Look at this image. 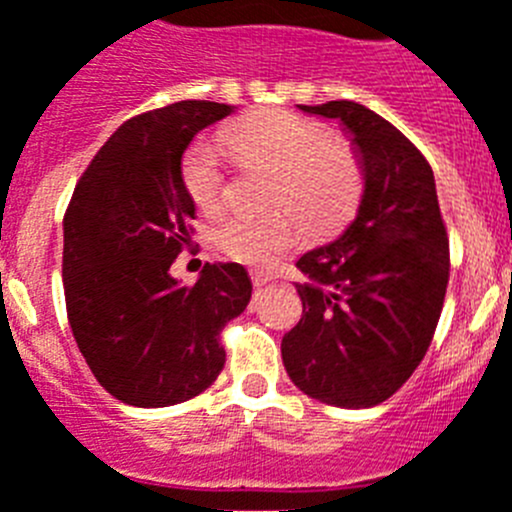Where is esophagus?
Segmentation results:
<instances>
[{
	"instance_id": "esophagus-1",
	"label": "esophagus",
	"mask_w": 512,
	"mask_h": 512,
	"mask_svg": "<svg viewBox=\"0 0 512 512\" xmlns=\"http://www.w3.org/2000/svg\"><path fill=\"white\" fill-rule=\"evenodd\" d=\"M270 280H272L270 272H262V270L252 272V285H255V288H265V285L270 283Z\"/></svg>"
}]
</instances>
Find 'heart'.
<instances>
[{"label":"heart","instance_id":"obj_1","mask_svg":"<svg viewBox=\"0 0 512 512\" xmlns=\"http://www.w3.org/2000/svg\"><path fill=\"white\" fill-rule=\"evenodd\" d=\"M224 148L245 166L272 174L267 217H227L214 227V242L232 260L252 267L272 262L298 245L300 227L310 237H331L356 214L364 194V169L351 148L331 141L321 123L290 111H262L229 126ZM191 202L214 214L224 202V171L209 141L191 146L184 159Z\"/></svg>","mask_w":512,"mask_h":512}]
</instances>
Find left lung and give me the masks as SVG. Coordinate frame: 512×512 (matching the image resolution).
Listing matches in <instances>:
<instances>
[{
    "mask_svg": "<svg viewBox=\"0 0 512 512\" xmlns=\"http://www.w3.org/2000/svg\"><path fill=\"white\" fill-rule=\"evenodd\" d=\"M338 121L364 169L356 219L298 260L303 318L280 343L303 394L343 409L376 407L422 364L450 280L437 186L412 141L353 100L298 105Z\"/></svg>",
    "mask_w": 512,
    "mask_h": 512,
    "instance_id": "left-lung-1",
    "label": "left lung"
}]
</instances>
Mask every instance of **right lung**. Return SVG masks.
<instances>
[{
    "instance_id": "right-lung-1",
    "label": "right lung",
    "mask_w": 512,
    "mask_h": 512,
    "mask_svg": "<svg viewBox=\"0 0 512 512\" xmlns=\"http://www.w3.org/2000/svg\"><path fill=\"white\" fill-rule=\"evenodd\" d=\"M232 111L181 100L126 121L90 161L62 222L75 343L98 384L131 407H171L209 389L224 369L219 333L250 303L237 262H207L194 285L171 275L194 219L181 156Z\"/></svg>"
}]
</instances>
